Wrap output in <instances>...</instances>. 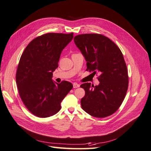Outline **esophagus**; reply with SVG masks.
Instances as JSON below:
<instances>
[{
    "instance_id": "1",
    "label": "esophagus",
    "mask_w": 151,
    "mask_h": 151,
    "mask_svg": "<svg viewBox=\"0 0 151 151\" xmlns=\"http://www.w3.org/2000/svg\"><path fill=\"white\" fill-rule=\"evenodd\" d=\"M78 87H80V85L76 83H73V88H78Z\"/></svg>"
}]
</instances>
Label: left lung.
Wrapping results in <instances>:
<instances>
[{"mask_svg": "<svg viewBox=\"0 0 151 151\" xmlns=\"http://www.w3.org/2000/svg\"><path fill=\"white\" fill-rule=\"evenodd\" d=\"M86 61V70L99 73V85H81L85 95L81 108L97 118L112 115L125 99L129 85L128 71L122 53L109 38L99 34H83L74 37Z\"/></svg>", "mask_w": 151, "mask_h": 151, "instance_id": "obj_1", "label": "left lung"}]
</instances>
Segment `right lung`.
Listing matches in <instances>:
<instances>
[{
  "label": "right lung",
  "instance_id": "add662e5",
  "mask_svg": "<svg viewBox=\"0 0 151 151\" xmlns=\"http://www.w3.org/2000/svg\"><path fill=\"white\" fill-rule=\"evenodd\" d=\"M73 33H47L32 40L21 56L16 72L19 96L28 110L46 118L61 109V102L73 88L70 82L52 80L63 50Z\"/></svg>",
  "mask_w": 151,
  "mask_h": 151
}]
</instances>
